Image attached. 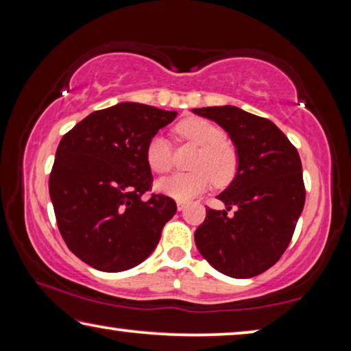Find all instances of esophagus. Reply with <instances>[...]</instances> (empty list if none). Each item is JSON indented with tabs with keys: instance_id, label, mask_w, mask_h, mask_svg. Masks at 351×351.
<instances>
[{
	"instance_id": "obj_1",
	"label": "esophagus",
	"mask_w": 351,
	"mask_h": 351,
	"mask_svg": "<svg viewBox=\"0 0 351 351\" xmlns=\"http://www.w3.org/2000/svg\"><path fill=\"white\" fill-rule=\"evenodd\" d=\"M178 210H184V209H186V206H187V203H182V201H178Z\"/></svg>"
}]
</instances>
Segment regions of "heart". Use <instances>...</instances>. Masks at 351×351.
Masks as SVG:
<instances>
[{
  "instance_id": "1",
  "label": "heart",
  "mask_w": 351,
  "mask_h": 351,
  "mask_svg": "<svg viewBox=\"0 0 351 351\" xmlns=\"http://www.w3.org/2000/svg\"><path fill=\"white\" fill-rule=\"evenodd\" d=\"M180 138L199 147L193 159V171L175 173L156 182L159 193L176 201H186L198 197L213 184L218 187L228 186L239 171L240 158L237 148L226 142V134L215 123L203 117H187L176 125ZM148 167L154 173L164 175L173 165V152L170 142L161 134H154L145 148Z\"/></svg>"
}]
</instances>
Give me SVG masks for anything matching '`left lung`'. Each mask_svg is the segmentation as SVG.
Instances as JSON below:
<instances>
[{
    "label": "left lung",
    "mask_w": 351,
    "mask_h": 351,
    "mask_svg": "<svg viewBox=\"0 0 351 351\" xmlns=\"http://www.w3.org/2000/svg\"><path fill=\"white\" fill-rule=\"evenodd\" d=\"M192 111L226 130L240 158L234 181L217 197L226 210L207 207L204 223L195 230V243L224 276L255 277L287 251L304 210L300 156L269 119L230 105ZM230 208L234 213L228 216Z\"/></svg>",
    "instance_id": "obj_1"
}]
</instances>
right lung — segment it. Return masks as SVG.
<instances>
[{"instance_id": "1", "label": "right lung", "mask_w": 351, "mask_h": 351, "mask_svg": "<svg viewBox=\"0 0 351 351\" xmlns=\"http://www.w3.org/2000/svg\"><path fill=\"white\" fill-rule=\"evenodd\" d=\"M176 111L122 102L91 112L63 136L49 176L58 230L69 251L104 272L142 263L176 203L152 189L145 148Z\"/></svg>"}]
</instances>
